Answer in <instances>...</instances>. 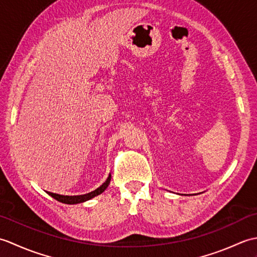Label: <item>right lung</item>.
<instances>
[{
    "instance_id": "1",
    "label": "right lung",
    "mask_w": 257,
    "mask_h": 257,
    "mask_svg": "<svg viewBox=\"0 0 257 257\" xmlns=\"http://www.w3.org/2000/svg\"><path fill=\"white\" fill-rule=\"evenodd\" d=\"M110 179L111 176H109L108 179L106 180V182L101 184L99 188L96 189L95 191H91V192L87 193V194H83V195H62V194H57V193H53V192H47L51 196H53L54 199L62 202V203H66V204H77V203H83V202L88 201L95 196L101 194L103 191H105L109 183H110Z\"/></svg>"
}]
</instances>
